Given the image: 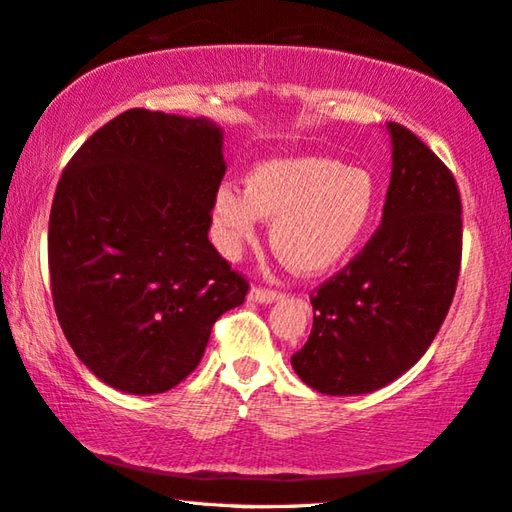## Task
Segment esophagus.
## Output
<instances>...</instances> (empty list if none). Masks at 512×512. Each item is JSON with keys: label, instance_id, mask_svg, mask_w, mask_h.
Here are the masks:
<instances>
[{"label": "esophagus", "instance_id": "obj_1", "mask_svg": "<svg viewBox=\"0 0 512 512\" xmlns=\"http://www.w3.org/2000/svg\"><path fill=\"white\" fill-rule=\"evenodd\" d=\"M282 299L280 292H273V289H262V287H253L248 292V301L253 303H276Z\"/></svg>", "mask_w": 512, "mask_h": 512}]
</instances>
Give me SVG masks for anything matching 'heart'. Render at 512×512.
Masks as SVG:
<instances>
[{
    "mask_svg": "<svg viewBox=\"0 0 512 512\" xmlns=\"http://www.w3.org/2000/svg\"><path fill=\"white\" fill-rule=\"evenodd\" d=\"M379 190L363 167L329 156H287L255 165L246 190L223 186L213 204V230L234 257L273 220L271 246L303 276L333 271L361 246L377 213Z\"/></svg>",
    "mask_w": 512,
    "mask_h": 512,
    "instance_id": "b5f03b06",
    "label": "heart"
}]
</instances>
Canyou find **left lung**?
Wrapping results in <instances>:
<instances>
[{
    "label": "left lung",
    "instance_id": "8db88e82",
    "mask_svg": "<svg viewBox=\"0 0 512 512\" xmlns=\"http://www.w3.org/2000/svg\"><path fill=\"white\" fill-rule=\"evenodd\" d=\"M393 170L379 230L312 301L292 368L324 395H363L402 377L451 308L462 259V202L448 167L388 121Z\"/></svg>",
    "mask_w": 512,
    "mask_h": 512
}]
</instances>
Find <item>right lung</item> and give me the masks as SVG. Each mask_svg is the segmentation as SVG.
<instances>
[{
	"instance_id": "add662e5",
	"label": "right lung",
	"mask_w": 512,
	"mask_h": 512,
	"mask_svg": "<svg viewBox=\"0 0 512 512\" xmlns=\"http://www.w3.org/2000/svg\"><path fill=\"white\" fill-rule=\"evenodd\" d=\"M223 128L133 108L75 151L48 227L52 301L68 345L131 395L165 393L202 361L248 282L209 241Z\"/></svg>"
}]
</instances>
